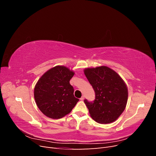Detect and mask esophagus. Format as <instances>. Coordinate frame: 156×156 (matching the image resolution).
Masks as SVG:
<instances>
[{"label":"esophagus","instance_id":"34e87169","mask_svg":"<svg viewBox=\"0 0 156 156\" xmlns=\"http://www.w3.org/2000/svg\"><path fill=\"white\" fill-rule=\"evenodd\" d=\"M84 96H82V97L80 98V100H81V101H83V100H84Z\"/></svg>","mask_w":156,"mask_h":156}]
</instances>
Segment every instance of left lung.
Returning <instances> with one entry per match:
<instances>
[{"label": "left lung", "mask_w": 156, "mask_h": 156, "mask_svg": "<svg viewBox=\"0 0 156 156\" xmlns=\"http://www.w3.org/2000/svg\"><path fill=\"white\" fill-rule=\"evenodd\" d=\"M95 92V100H84L90 116L100 124H110L124 111L128 98L125 82L114 70L107 66L84 70Z\"/></svg>", "instance_id": "obj_1"}]
</instances>
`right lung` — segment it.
I'll return each mask as SVG.
<instances>
[{
    "mask_svg": "<svg viewBox=\"0 0 156 156\" xmlns=\"http://www.w3.org/2000/svg\"><path fill=\"white\" fill-rule=\"evenodd\" d=\"M75 73L64 66L49 69L37 81L34 99L39 109L53 119H59L72 111L79 100L69 84Z\"/></svg>",
    "mask_w": 156,
    "mask_h": 156,
    "instance_id": "1",
    "label": "right lung"
}]
</instances>
